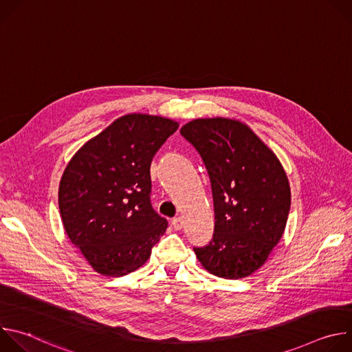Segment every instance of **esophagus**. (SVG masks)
Masks as SVG:
<instances>
[{
	"label": "esophagus",
	"mask_w": 352,
	"mask_h": 352,
	"mask_svg": "<svg viewBox=\"0 0 352 352\" xmlns=\"http://www.w3.org/2000/svg\"><path fill=\"white\" fill-rule=\"evenodd\" d=\"M171 226L175 228V230H181L182 226H184V220L181 217H174L171 220Z\"/></svg>",
	"instance_id": "34e87169"
}]
</instances>
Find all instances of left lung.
Returning <instances> with one entry per match:
<instances>
[{
    "label": "left lung",
    "mask_w": 352,
    "mask_h": 352,
    "mask_svg": "<svg viewBox=\"0 0 352 352\" xmlns=\"http://www.w3.org/2000/svg\"><path fill=\"white\" fill-rule=\"evenodd\" d=\"M181 135L208 170L214 232L193 246L212 274L236 280L252 274L283 236L291 192L285 171L272 150L246 125L228 118L193 120Z\"/></svg>",
    "instance_id": "8db88e82"
}]
</instances>
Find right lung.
<instances>
[{
	"label": "right lung",
	"mask_w": 352,
	"mask_h": 352,
	"mask_svg": "<svg viewBox=\"0 0 352 352\" xmlns=\"http://www.w3.org/2000/svg\"><path fill=\"white\" fill-rule=\"evenodd\" d=\"M178 124L129 114L89 140L67 166L58 189L64 228L91 267L121 277L152 254L168 221L150 202V164Z\"/></svg>",
	"instance_id": "obj_1"
}]
</instances>
